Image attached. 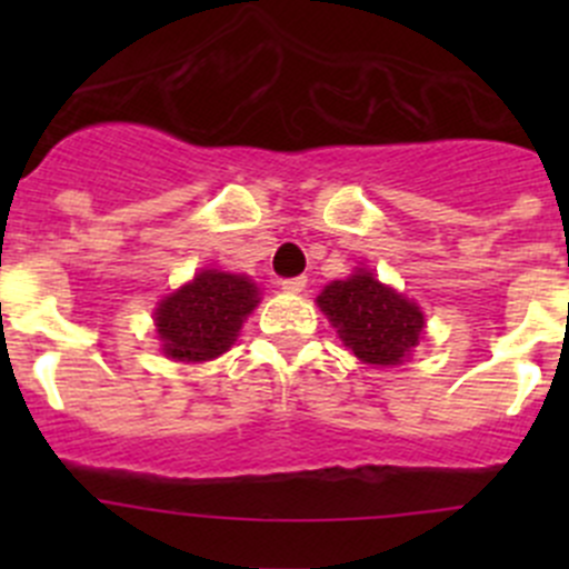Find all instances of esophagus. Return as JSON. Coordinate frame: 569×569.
Wrapping results in <instances>:
<instances>
[{
    "mask_svg": "<svg viewBox=\"0 0 569 569\" xmlns=\"http://www.w3.org/2000/svg\"><path fill=\"white\" fill-rule=\"evenodd\" d=\"M306 283H308L306 278H286L280 280V289H283L286 295H300V291L306 289Z\"/></svg>",
    "mask_w": 569,
    "mask_h": 569,
    "instance_id": "esophagus-1",
    "label": "esophagus"
}]
</instances>
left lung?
<instances>
[{
	"label": "left lung",
	"mask_w": 569,
	"mask_h": 569,
	"mask_svg": "<svg viewBox=\"0 0 569 569\" xmlns=\"http://www.w3.org/2000/svg\"><path fill=\"white\" fill-rule=\"evenodd\" d=\"M317 306L336 327L343 347L371 366H399L410 358L423 332L421 308L380 283L369 269L332 280L317 297Z\"/></svg>",
	"instance_id": "1"
}]
</instances>
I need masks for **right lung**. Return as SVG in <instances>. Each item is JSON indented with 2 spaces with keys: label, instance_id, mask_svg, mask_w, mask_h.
Returning <instances> with one entry per match:
<instances>
[{
  "label": "right lung",
  "instance_id": "obj_1",
  "mask_svg": "<svg viewBox=\"0 0 569 569\" xmlns=\"http://www.w3.org/2000/svg\"><path fill=\"white\" fill-rule=\"evenodd\" d=\"M258 300V286L248 274L200 269L153 313L162 352L183 363L220 358L237 341Z\"/></svg>",
  "mask_w": 569,
  "mask_h": 569
}]
</instances>
